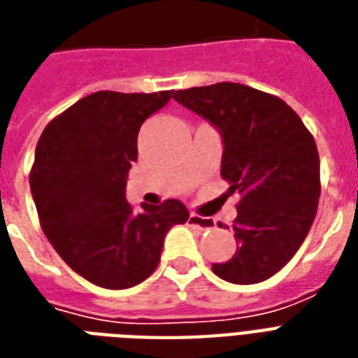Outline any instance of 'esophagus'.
<instances>
[{
    "instance_id": "34e87169",
    "label": "esophagus",
    "mask_w": 358,
    "mask_h": 358,
    "mask_svg": "<svg viewBox=\"0 0 358 358\" xmlns=\"http://www.w3.org/2000/svg\"><path fill=\"white\" fill-rule=\"evenodd\" d=\"M188 222L196 226L199 229H213L215 228V220H210V218H205V217H199V215H190L188 217Z\"/></svg>"
}]
</instances>
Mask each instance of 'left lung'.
I'll use <instances>...</instances> for the list:
<instances>
[{"label": "left lung", "instance_id": "left-lung-1", "mask_svg": "<svg viewBox=\"0 0 358 358\" xmlns=\"http://www.w3.org/2000/svg\"><path fill=\"white\" fill-rule=\"evenodd\" d=\"M222 136V176L239 192L237 252L213 273L231 284L276 274L306 239L320 201L314 136L282 99L234 82L173 93Z\"/></svg>", "mask_w": 358, "mask_h": 358}]
</instances>
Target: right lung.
<instances>
[{
  "label": "right lung",
  "mask_w": 358,
  "mask_h": 358,
  "mask_svg": "<svg viewBox=\"0 0 358 358\" xmlns=\"http://www.w3.org/2000/svg\"><path fill=\"white\" fill-rule=\"evenodd\" d=\"M171 91H96L46 124L29 187L50 245L74 273L106 289H127L155 273L171 226L188 220L179 199L141 205L124 198L138 160L141 123Z\"/></svg>",
  "instance_id": "obj_1"
}]
</instances>
